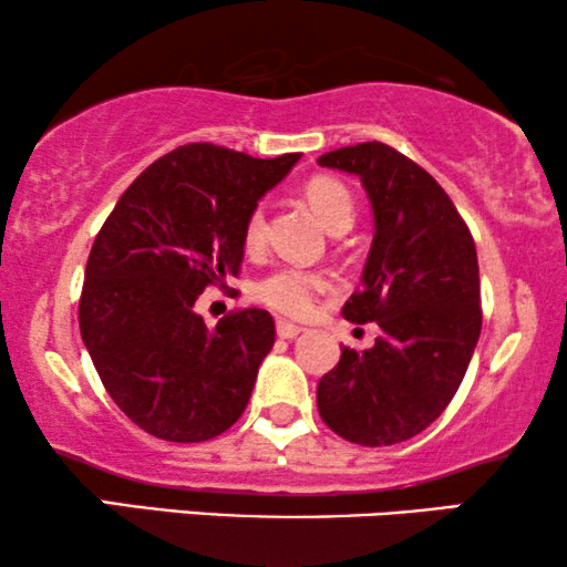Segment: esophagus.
<instances>
[{
    "mask_svg": "<svg viewBox=\"0 0 567 567\" xmlns=\"http://www.w3.org/2000/svg\"><path fill=\"white\" fill-rule=\"evenodd\" d=\"M276 332H278V338H297L301 328L289 320H276Z\"/></svg>",
    "mask_w": 567,
    "mask_h": 567,
    "instance_id": "1",
    "label": "esophagus"
}]
</instances>
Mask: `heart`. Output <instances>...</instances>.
Segmentation results:
<instances>
[{
	"label": "heart",
	"instance_id": "obj_1",
	"mask_svg": "<svg viewBox=\"0 0 567 567\" xmlns=\"http://www.w3.org/2000/svg\"><path fill=\"white\" fill-rule=\"evenodd\" d=\"M305 196L330 231L348 229L353 224V198L346 185L336 181V177H312L305 185ZM243 237L247 250H260L262 243H266V212L260 206H255L250 216H247ZM330 289L332 278L328 274L299 266H281L255 284L252 297L278 315L307 317L315 309L317 299Z\"/></svg>",
	"mask_w": 567,
	"mask_h": 567
}]
</instances>
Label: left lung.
<instances>
[{
    "label": "left lung",
    "mask_w": 567,
    "mask_h": 567,
    "mask_svg": "<svg viewBox=\"0 0 567 567\" xmlns=\"http://www.w3.org/2000/svg\"><path fill=\"white\" fill-rule=\"evenodd\" d=\"M322 167L361 177L374 208L363 286L343 317L377 322L369 351L343 348L317 384V410L338 436L392 446L436 421L470 367L483 309L475 239L446 190L382 142L322 154Z\"/></svg>",
    "instance_id": "left-lung-1"
}]
</instances>
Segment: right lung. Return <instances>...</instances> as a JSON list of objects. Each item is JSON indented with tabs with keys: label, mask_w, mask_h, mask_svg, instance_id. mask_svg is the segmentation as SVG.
<instances>
[{
	"label": "right lung",
	"mask_w": 567,
	"mask_h": 567,
	"mask_svg": "<svg viewBox=\"0 0 567 567\" xmlns=\"http://www.w3.org/2000/svg\"><path fill=\"white\" fill-rule=\"evenodd\" d=\"M297 162L177 146L100 227L80 297L82 340L115 405L152 436L198 444L245 413L274 348V317L237 309L208 330L193 305L206 286L239 276L247 216Z\"/></svg>",
	"instance_id": "1"
}]
</instances>
